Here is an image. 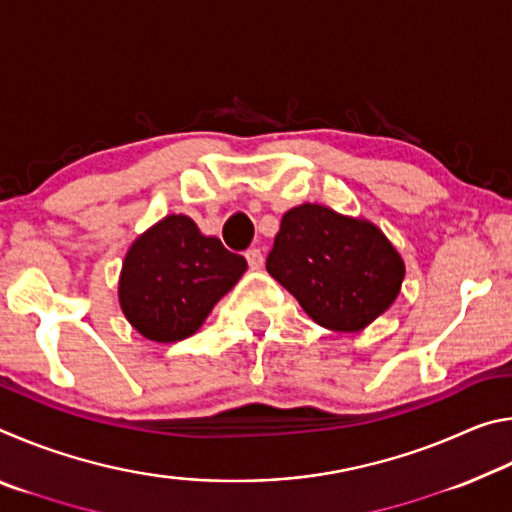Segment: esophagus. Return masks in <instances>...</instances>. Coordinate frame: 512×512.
<instances>
[{
    "instance_id": "obj_1",
    "label": "esophagus",
    "mask_w": 512,
    "mask_h": 512,
    "mask_svg": "<svg viewBox=\"0 0 512 512\" xmlns=\"http://www.w3.org/2000/svg\"><path fill=\"white\" fill-rule=\"evenodd\" d=\"M246 259H248V266L253 268V271H259V268L264 266V253L259 248H250L246 253Z\"/></svg>"
}]
</instances>
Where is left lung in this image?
<instances>
[{"mask_svg":"<svg viewBox=\"0 0 512 512\" xmlns=\"http://www.w3.org/2000/svg\"><path fill=\"white\" fill-rule=\"evenodd\" d=\"M266 271L320 327L361 332L400 296L404 259L372 221L302 203L282 216Z\"/></svg>","mask_w":512,"mask_h":512,"instance_id":"left-lung-1","label":"left lung"}]
</instances>
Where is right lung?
Here are the masks:
<instances>
[{
  "mask_svg": "<svg viewBox=\"0 0 512 512\" xmlns=\"http://www.w3.org/2000/svg\"><path fill=\"white\" fill-rule=\"evenodd\" d=\"M246 259L205 237L185 214H167L137 237L121 264L119 305L144 339L176 343L198 332L246 273Z\"/></svg>",
  "mask_w": 512,
  "mask_h": 512,
  "instance_id": "right-lung-1",
  "label": "right lung"
}]
</instances>
